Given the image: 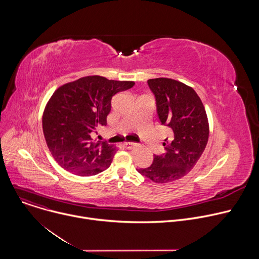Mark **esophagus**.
<instances>
[{
  "instance_id": "34e87169",
  "label": "esophagus",
  "mask_w": 259,
  "mask_h": 259,
  "mask_svg": "<svg viewBox=\"0 0 259 259\" xmlns=\"http://www.w3.org/2000/svg\"><path fill=\"white\" fill-rule=\"evenodd\" d=\"M126 149H128V150H131V149H134V147H136L137 146V143H135V142H130V141H127V142H124V144H123Z\"/></svg>"
}]
</instances>
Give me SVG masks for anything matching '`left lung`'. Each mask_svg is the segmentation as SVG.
I'll return each instance as SVG.
<instances>
[{"label":"left lung","instance_id":"obj_1","mask_svg":"<svg viewBox=\"0 0 259 259\" xmlns=\"http://www.w3.org/2000/svg\"><path fill=\"white\" fill-rule=\"evenodd\" d=\"M147 83L156 96L159 119L172 130V137L163 142L166 153L154 155L152 166L138 172L156 183H167L187 175L199 161L208 142L209 122L192 87L169 78Z\"/></svg>","mask_w":259,"mask_h":259}]
</instances>
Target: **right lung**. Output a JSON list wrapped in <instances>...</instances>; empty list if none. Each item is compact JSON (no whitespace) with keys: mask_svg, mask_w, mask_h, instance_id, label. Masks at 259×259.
<instances>
[{"mask_svg":"<svg viewBox=\"0 0 259 259\" xmlns=\"http://www.w3.org/2000/svg\"><path fill=\"white\" fill-rule=\"evenodd\" d=\"M134 85L132 81L87 76L54 91L42 124L48 149L62 168L79 176H92L110 166L118 149L93 139L91 133L106 124L113 96Z\"/></svg>","mask_w":259,"mask_h":259,"instance_id":"add662e5","label":"right lung"}]
</instances>
